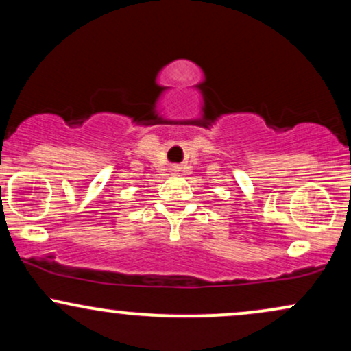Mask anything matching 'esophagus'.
Returning a JSON list of instances; mask_svg holds the SVG:
<instances>
[{
    "label": "esophagus",
    "instance_id": "34e87169",
    "mask_svg": "<svg viewBox=\"0 0 351 351\" xmlns=\"http://www.w3.org/2000/svg\"><path fill=\"white\" fill-rule=\"evenodd\" d=\"M175 170H176V168H175Z\"/></svg>",
    "mask_w": 351,
    "mask_h": 351
}]
</instances>
